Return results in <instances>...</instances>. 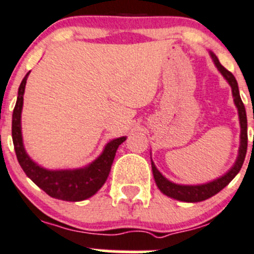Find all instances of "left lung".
Segmentation results:
<instances>
[{
    "mask_svg": "<svg viewBox=\"0 0 254 254\" xmlns=\"http://www.w3.org/2000/svg\"><path fill=\"white\" fill-rule=\"evenodd\" d=\"M211 57L213 59V63H215V65L217 66V69L220 70L221 74L223 75V77L227 80L228 84H230L231 87H232V95L233 97H235V104L238 109V115H240V124H241L240 152H238V157H237V160H236L235 165L231 168V170H228V173H226L223 177L218 178V179L213 180L211 183H207V184H202V185L174 184V183L165 179L152 162L153 175H154V180L155 183H157V187L159 188L160 191H162L163 194L167 195V196L180 200V201H185V202L204 201V200L209 199V197H211L215 194H217L218 191H221V190H222L226 185L230 184L231 180L238 174V172H240L241 168H242L243 162H245L246 153H247V145H248L247 115H246L245 105H243L242 100H241L240 91H238L237 80L235 79L232 72H230L226 67H223L222 65H221V63L218 62L217 57H216L213 53H211Z\"/></svg>",
    "mask_w": 254,
    "mask_h": 254,
    "instance_id": "left-lung-1",
    "label": "left lung"
}]
</instances>
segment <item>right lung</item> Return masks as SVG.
Listing matches in <instances>:
<instances>
[{"instance_id":"obj_1","label":"right lung","mask_w":254,"mask_h":254,"mask_svg":"<svg viewBox=\"0 0 254 254\" xmlns=\"http://www.w3.org/2000/svg\"><path fill=\"white\" fill-rule=\"evenodd\" d=\"M29 72H27L19 85L18 97H17L13 115H12V139H13L14 152H16L19 165L34 184L38 185L43 191L54 199L64 200V201H81V200L89 199L90 196L96 194L105 184L111 170L117 148L126 140V137L116 138L107 143L102 154L95 162L81 169L47 170L39 167L28 157L24 150L21 132L23 95Z\"/></svg>"}]
</instances>
